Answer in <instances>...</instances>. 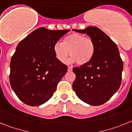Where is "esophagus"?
Listing matches in <instances>:
<instances>
[{
  "instance_id": "1",
  "label": "esophagus",
  "mask_w": 132,
  "mask_h": 132,
  "mask_svg": "<svg viewBox=\"0 0 132 132\" xmlns=\"http://www.w3.org/2000/svg\"><path fill=\"white\" fill-rule=\"evenodd\" d=\"M72 70V66H68V72H71Z\"/></svg>"
}]
</instances>
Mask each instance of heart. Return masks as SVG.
Returning <instances> with one entry per match:
<instances>
[{
  "label": "heart",
  "instance_id": "1",
  "mask_svg": "<svg viewBox=\"0 0 132 132\" xmlns=\"http://www.w3.org/2000/svg\"><path fill=\"white\" fill-rule=\"evenodd\" d=\"M96 50L94 41L82 34L73 33L66 36L62 43L56 42L54 46V52L57 59L65 62L68 54L70 61L78 65L88 64L92 59Z\"/></svg>",
  "mask_w": 132,
  "mask_h": 132
}]
</instances>
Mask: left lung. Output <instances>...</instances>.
<instances>
[{"label": "left lung", "instance_id": "1", "mask_svg": "<svg viewBox=\"0 0 132 132\" xmlns=\"http://www.w3.org/2000/svg\"><path fill=\"white\" fill-rule=\"evenodd\" d=\"M74 31L86 34L96 50L88 64L73 68L76 79L72 88L81 100L92 106L106 103L118 91L121 82L123 62L115 42L95 26Z\"/></svg>", "mask_w": 132, "mask_h": 132}]
</instances>
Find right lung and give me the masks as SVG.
Returning <instances> with one entry per match:
<instances>
[{
	"label": "right lung",
	"mask_w": 132,
	"mask_h": 132,
	"mask_svg": "<svg viewBox=\"0 0 132 132\" xmlns=\"http://www.w3.org/2000/svg\"><path fill=\"white\" fill-rule=\"evenodd\" d=\"M70 30H35L22 40L11 61L10 83L19 99L38 106L53 96L68 67L55 56L54 46Z\"/></svg>",
	"instance_id": "add662e5"
}]
</instances>
